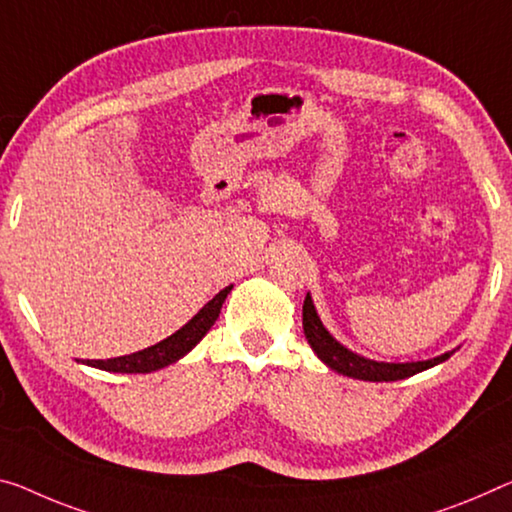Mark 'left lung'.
<instances>
[{
    "instance_id": "obj_1",
    "label": "left lung",
    "mask_w": 512,
    "mask_h": 512,
    "mask_svg": "<svg viewBox=\"0 0 512 512\" xmlns=\"http://www.w3.org/2000/svg\"><path fill=\"white\" fill-rule=\"evenodd\" d=\"M302 325H304L306 341L311 343L313 352H316V355L325 361L332 371L343 373L348 377H357V380H368V382L405 380V377L426 371V368L442 364V361L451 357V352H446V355H439L435 359L412 361V364H384V361H371V359L359 357L348 348H343V345L338 343L325 327H322V322L316 313V306H313L309 295H306L304 306H302Z\"/></svg>"
}]
</instances>
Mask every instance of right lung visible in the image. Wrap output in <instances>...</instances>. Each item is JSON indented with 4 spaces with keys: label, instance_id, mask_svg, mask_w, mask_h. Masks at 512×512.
Returning a JSON list of instances; mask_svg holds the SVG:
<instances>
[{
    "label": "right lung",
    "instance_id": "obj_1",
    "mask_svg": "<svg viewBox=\"0 0 512 512\" xmlns=\"http://www.w3.org/2000/svg\"><path fill=\"white\" fill-rule=\"evenodd\" d=\"M231 288L233 286L219 290V293L212 297V300L203 306L183 329H178L176 334H171L169 338H164V341L151 345V348L114 359H86L84 364L96 366L100 371L109 373H151L157 371V368L174 364V361L185 357L187 352L210 332V327L215 325V320L219 318V311H222V304L226 300V295L231 293Z\"/></svg>",
    "mask_w": 512,
    "mask_h": 512
}]
</instances>
